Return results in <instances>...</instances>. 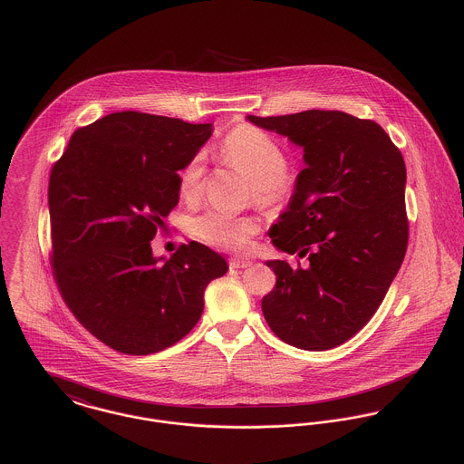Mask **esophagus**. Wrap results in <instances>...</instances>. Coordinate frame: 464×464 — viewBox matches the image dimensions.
Returning a JSON list of instances; mask_svg holds the SVG:
<instances>
[{"label":"esophagus","mask_w":464,"mask_h":464,"mask_svg":"<svg viewBox=\"0 0 464 464\" xmlns=\"http://www.w3.org/2000/svg\"><path fill=\"white\" fill-rule=\"evenodd\" d=\"M228 266L232 267V269H243V267H250L252 266V261H246V259H230L228 261Z\"/></svg>","instance_id":"1"}]
</instances>
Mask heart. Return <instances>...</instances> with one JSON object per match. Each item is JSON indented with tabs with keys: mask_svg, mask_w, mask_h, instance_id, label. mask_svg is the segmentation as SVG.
Here are the masks:
<instances>
[{
	"mask_svg": "<svg viewBox=\"0 0 464 464\" xmlns=\"http://www.w3.org/2000/svg\"><path fill=\"white\" fill-rule=\"evenodd\" d=\"M221 157L252 182L254 198L263 205H275L291 191L287 175V153L269 133L254 125H237L221 140ZM205 157L195 153L179 171V191L184 199L198 198L203 188ZM193 234L207 245L225 250H245L259 230L252 218L234 216L210 208L191 223Z\"/></svg>",
	"mask_w": 464,
	"mask_h": 464,
	"instance_id": "obj_1",
	"label": "heart"
}]
</instances>
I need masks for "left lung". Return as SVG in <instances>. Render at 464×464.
<instances>
[{
	"instance_id": "1",
	"label": "left lung",
	"mask_w": 464,
	"mask_h": 464,
	"mask_svg": "<svg viewBox=\"0 0 464 464\" xmlns=\"http://www.w3.org/2000/svg\"><path fill=\"white\" fill-rule=\"evenodd\" d=\"M248 121L302 146L305 160L269 237L309 263L267 261L276 284L266 322L287 344L329 350L372 320L405 257L403 157L381 125L339 111Z\"/></svg>"
}]
</instances>
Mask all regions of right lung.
<instances>
[{"mask_svg": "<svg viewBox=\"0 0 464 464\" xmlns=\"http://www.w3.org/2000/svg\"><path fill=\"white\" fill-rule=\"evenodd\" d=\"M210 133V123L114 112L72 133L52 169L55 282L74 318L121 353H155L188 335L205 287L228 269L197 241L164 263L150 245L179 203V171Z\"/></svg>", "mask_w": 464, "mask_h": 464, "instance_id": "add662e5", "label": "right lung"}]
</instances>
